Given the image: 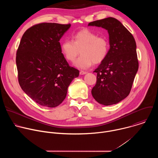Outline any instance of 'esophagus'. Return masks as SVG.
Returning <instances> with one entry per match:
<instances>
[{
  "instance_id": "34e87169",
  "label": "esophagus",
  "mask_w": 158,
  "mask_h": 158,
  "mask_svg": "<svg viewBox=\"0 0 158 158\" xmlns=\"http://www.w3.org/2000/svg\"><path fill=\"white\" fill-rule=\"evenodd\" d=\"M87 73L86 72H85V71H80V73H79V74H81V75H84V74H85Z\"/></svg>"
}]
</instances>
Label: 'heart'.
<instances>
[{
  "instance_id": "b5f03b06",
  "label": "heart",
  "mask_w": 158,
  "mask_h": 158,
  "mask_svg": "<svg viewBox=\"0 0 158 158\" xmlns=\"http://www.w3.org/2000/svg\"><path fill=\"white\" fill-rule=\"evenodd\" d=\"M61 52L65 58L74 62L81 56L74 65L77 68L86 69L94 64L102 62L107 57L109 44L107 39L89 29L81 30L73 35V40L65 39L61 44Z\"/></svg>"
}]
</instances>
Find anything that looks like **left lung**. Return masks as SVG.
I'll use <instances>...</instances> for the list:
<instances>
[{
    "label": "left lung",
    "instance_id": "left-lung-1",
    "mask_svg": "<svg viewBox=\"0 0 158 158\" xmlns=\"http://www.w3.org/2000/svg\"><path fill=\"white\" fill-rule=\"evenodd\" d=\"M88 26L106 29L110 45L107 57L94 71L97 73V81L92 95L101 104H117L129 94L138 70L136 41L121 22L113 17L93 21Z\"/></svg>",
    "mask_w": 158,
    "mask_h": 158
}]
</instances>
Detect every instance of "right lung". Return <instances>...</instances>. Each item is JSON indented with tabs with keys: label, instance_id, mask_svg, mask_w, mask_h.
<instances>
[{
	"label": "right lung",
	"instance_id": "obj_1",
	"mask_svg": "<svg viewBox=\"0 0 158 158\" xmlns=\"http://www.w3.org/2000/svg\"><path fill=\"white\" fill-rule=\"evenodd\" d=\"M71 24L40 23L28 29L16 54L20 86L38 104L55 107L66 97L67 88L79 76L62 54L60 39Z\"/></svg>",
	"mask_w": 158,
	"mask_h": 158
}]
</instances>
